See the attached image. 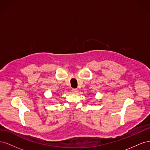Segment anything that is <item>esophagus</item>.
Segmentation results:
<instances>
[{
	"instance_id": "obj_1",
	"label": "esophagus",
	"mask_w": 150,
	"mask_h": 150,
	"mask_svg": "<svg viewBox=\"0 0 150 150\" xmlns=\"http://www.w3.org/2000/svg\"><path fill=\"white\" fill-rule=\"evenodd\" d=\"M78 89H72V93H74V94H76L78 93Z\"/></svg>"
}]
</instances>
